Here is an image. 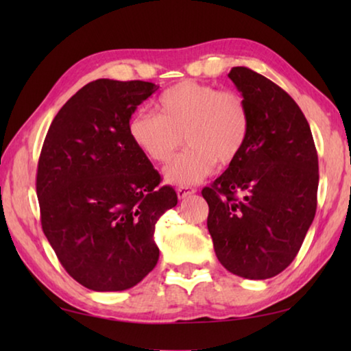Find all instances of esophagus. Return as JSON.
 Masks as SVG:
<instances>
[{
  "instance_id": "obj_1",
  "label": "esophagus",
  "mask_w": 351,
  "mask_h": 351,
  "mask_svg": "<svg viewBox=\"0 0 351 351\" xmlns=\"http://www.w3.org/2000/svg\"><path fill=\"white\" fill-rule=\"evenodd\" d=\"M195 192H197V190L192 189V187H186V186L176 189L178 198H180V199H186L187 197H190V195H193Z\"/></svg>"
}]
</instances>
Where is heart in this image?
Masks as SVG:
<instances>
[{"mask_svg": "<svg viewBox=\"0 0 351 351\" xmlns=\"http://www.w3.org/2000/svg\"><path fill=\"white\" fill-rule=\"evenodd\" d=\"M156 108L158 114H133L128 134L148 159L159 164L175 156L184 136L189 148L165 169V181L170 184L182 187L203 181L217 161L232 164L245 148L251 116L239 93L184 80L161 94Z\"/></svg>", "mask_w": 351, "mask_h": 351, "instance_id": "b5f03b06", "label": "heart"}]
</instances>
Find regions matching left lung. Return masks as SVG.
<instances>
[{
  "mask_svg": "<svg viewBox=\"0 0 351 351\" xmlns=\"http://www.w3.org/2000/svg\"><path fill=\"white\" fill-rule=\"evenodd\" d=\"M228 75L246 100L251 130L240 156L201 192L207 229L226 269L265 280L291 265L316 215L317 152L287 91L245 66Z\"/></svg>",
  "mask_w": 351,
  "mask_h": 351,
  "instance_id": "left-lung-1",
  "label": "left lung"
}]
</instances>
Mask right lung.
I'll return each instance as SVG.
<instances>
[{"mask_svg":"<svg viewBox=\"0 0 351 351\" xmlns=\"http://www.w3.org/2000/svg\"><path fill=\"white\" fill-rule=\"evenodd\" d=\"M99 79L77 91L47 130L37 170L41 228L68 274L93 291L133 288L158 263L154 226L178 195L133 144L128 122L158 91Z\"/></svg>","mask_w":351,"mask_h":351,"instance_id":"add662e5","label":"right lung"}]
</instances>
